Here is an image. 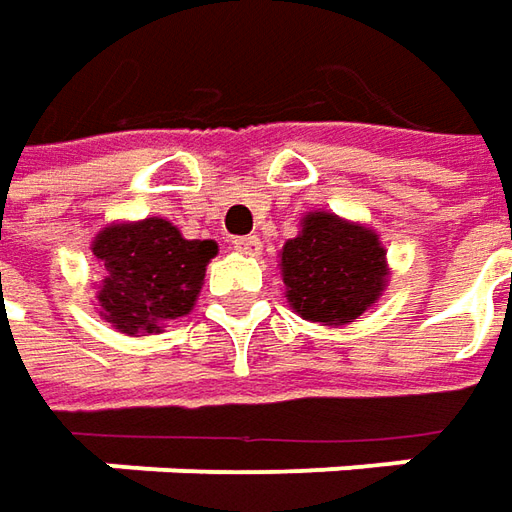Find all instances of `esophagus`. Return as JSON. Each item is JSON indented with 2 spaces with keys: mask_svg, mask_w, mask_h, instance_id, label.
Wrapping results in <instances>:
<instances>
[{
  "mask_svg": "<svg viewBox=\"0 0 512 512\" xmlns=\"http://www.w3.org/2000/svg\"><path fill=\"white\" fill-rule=\"evenodd\" d=\"M232 246H234V252H240V255H260V237L257 234H246V237H234L232 240Z\"/></svg>",
  "mask_w": 512,
  "mask_h": 512,
  "instance_id": "esophagus-1",
  "label": "esophagus"
}]
</instances>
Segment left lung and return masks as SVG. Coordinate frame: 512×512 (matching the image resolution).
I'll list each match as a JSON object with an SVG mask.
<instances>
[{"mask_svg":"<svg viewBox=\"0 0 512 512\" xmlns=\"http://www.w3.org/2000/svg\"><path fill=\"white\" fill-rule=\"evenodd\" d=\"M286 300L303 321L338 326L364 315L387 289V249L378 234L332 212H309L283 243Z\"/></svg>","mask_w":512,"mask_h":512,"instance_id":"8db88e82","label":"left lung"}]
</instances>
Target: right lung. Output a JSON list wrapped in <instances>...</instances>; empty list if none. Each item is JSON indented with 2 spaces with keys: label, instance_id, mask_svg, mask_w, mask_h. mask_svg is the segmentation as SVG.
Listing matches in <instances>:
<instances>
[{
  "label": "right lung",
  "instance_id": "right-lung-1",
  "mask_svg": "<svg viewBox=\"0 0 512 512\" xmlns=\"http://www.w3.org/2000/svg\"><path fill=\"white\" fill-rule=\"evenodd\" d=\"M91 249L105 266L100 315L125 335H151L189 315L217 255L214 240H186L163 217L105 226Z\"/></svg>",
  "mask_w": 512,
  "mask_h": 512
}]
</instances>
